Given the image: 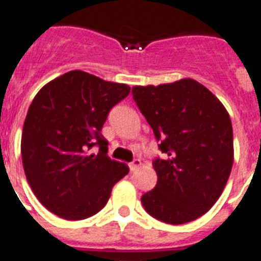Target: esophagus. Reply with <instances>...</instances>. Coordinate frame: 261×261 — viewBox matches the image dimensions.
Here are the masks:
<instances>
[{
    "mask_svg": "<svg viewBox=\"0 0 261 261\" xmlns=\"http://www.w3.org/2000/svg\"><path fill=\"white\" fill-rule=\"evenodd\" d=\"M141 165H142L141 160H134L133 162H130V164H128V167H130L131 171H134V170H137L138 167L141 166Z\"/></svg>",
    "mask_w": 261,
    "mask_h": 261,
    "instance_id": "1",
    "label": "esophagus"
}]
</instances>
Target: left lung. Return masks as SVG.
Returning a JSON list of instances; mask_svg holds the SVG:
<instances>
[{"label": "left lung", "mask_w": 261, "mask_h": 261, "mask_svg": "<svg viewBox=\"0 0 261 261\" xmlns=\"http://www.w3.org/2000/svg\"><path fill=\"white\" fill-rule=\"evenodd\" d=\"M133 97L165 154L152 162L158 181L142 196V205L171 225L198 219L219 200L232 170L229 114L206 87L189 77L135 86Z\"/></svg>", "instance_id": "obj_1"}]
</instances>
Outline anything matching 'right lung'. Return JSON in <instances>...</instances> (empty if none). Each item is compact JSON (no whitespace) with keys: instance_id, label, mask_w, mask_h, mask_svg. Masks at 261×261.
I'll return each instance as SVG.
<instances>
[{"instance_id":"1","label":"right lung","mask_w":261,"mask_h":261,"mask_svg":"<svg viewBox=\"0 0 261 261\" xmlns=\"http://www.w3.org/2000/svg\"><path fill=\"white\" fill-rule=\"evenodd\" d=\"M130 94L122 83L69 71L37 92L21 137L28 184L49 212L65 220L96 215L107 204L126 164L107 155L101 135L110 110ZM99 146L97 154L89 150Z\"/></svg>"}]
</instances>
